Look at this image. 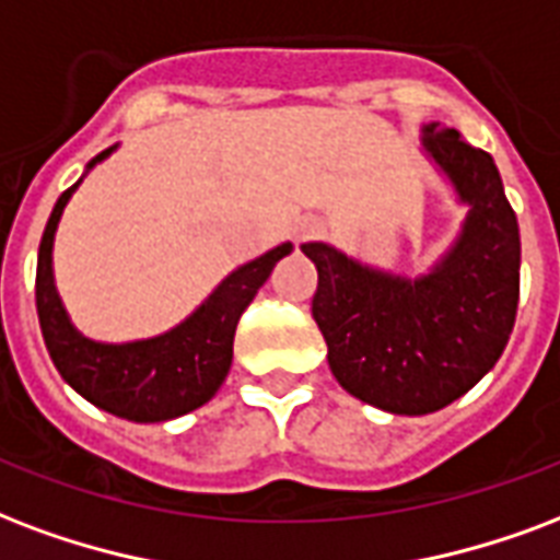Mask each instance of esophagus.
Returning <instances> with one entry per match:
<instances>
[{
    "instance_id": "esophagus-1",
    "label": "esophagus",
    "mask_w": 560,
    "mask_h": 560,
    "mask_svg": "<svg viewBox=\"0 0 560 560\" xmlns=\"http://www.w3.org/2000/svg\"><path fill=\"white\" fill-rule=\"evenodd\" d=\"M319 229H323V223H319L317 217H305V220H299V223L293 225V237H296V241H308V237L319 234Z\"/></svg>"
}]
</instances>
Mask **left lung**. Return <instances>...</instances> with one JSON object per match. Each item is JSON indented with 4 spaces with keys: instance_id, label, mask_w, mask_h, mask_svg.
Masks as SVG:
<instances>
[{
    "instance_id": "left-lung-1",
    "label": "left lung",
    "mask_w": 560,
    "mask_h": 560,
    "mask_svg": "<svg viewBox=\"0 0 560 560\" xmlns=\"http://www.w3.org/2000/svg\"><path fill=\"white\" fill-rule=\"evenodd\" d=\"M420 149L467 208L450 249L420 276L305 243L317 267L311 314L337 384L361 402L422 417L455 402L502 355L520 299V225L493 158L441 122Z\"/></svg>"
}]
</instances>
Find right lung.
Wrapping results in <instances>:
<instances>
[{"label":"right lung","instance_id":"obj_1","mask_svg":"<svg viewBox=\"0 0 560 560\" xmlns=\"http://www.w3.org/2000/svg\"><path fill=\"white\" fill-rule=\"evenodd\" d=\"M117 147L105 149L93 158L84 176L93 166L102 164ZM84 176L58 196L49 223L43 229L40 252H37V317L40 331L49 349L52 364L75 394L93 402L102 411L122 417L131 422H166L182 413L202 408L211 399L232 366V347L237 319L261 284L270 279L272 267L293 252L290 243L264 252L261 258L243 264L229 272L211 296L173 326L164 335L128 340V343H102L84 337L72 326L70 314L63 308L52 272L55 232L61 223V213L75 194Z\"/></svg>","mask_w":560,"mask_h":560}]
</instances>
